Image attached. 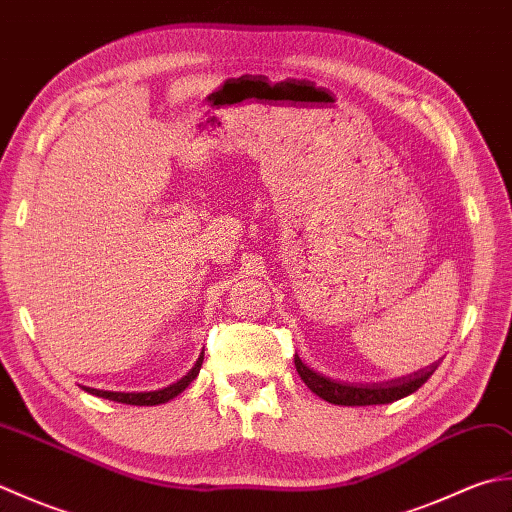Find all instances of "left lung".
<instances>
[{"mask_svg":"<svg viewBox=\"0 0 512 512\" xmlns=\"http://www.w3.org/2000/svg\"><path fill=\"white\" fill-rule=\"evenodd\" d=\"M297 372L303 383H306L314 394L319 398L332 402V405H343V407H367V405H387V402H394L405 398L413 391L420 389L431 374L436 372L438 365H429L427 369H420L413 376H405L398 380H387V383H372V385H354V383H339V380H332L328 376H321L312 372L308 365L301 363V358L295 356Z\"/></svg>","mask_w":512,"mask_h":512,"instance_id":"left-lung-1","label":"left lung"}]
</instances>
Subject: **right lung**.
<instances>
[{"label": "right lung", "instance_id": "1", "mask_svg": "<svg viewBox=\"0 0 512 512\" xmlns=\"http://www.w3.org/2000/svg\"><path fill=\"white\" fill-rule=\"evenodd\" d=\"M202 358L204 352L200 354L198 361H195L191 372L180 378L178 383H173L165 389H158V391H140V394H123V391H103V389H92V387H85L88 394H94L99 398H107V400H114V402H123V405H138V407H151V405H162V402H169L171 398H176L178 394H182L184 389L189 387L191 380L198 376L200 367H202Z\"/></svg>", "mask_w": 512, "mask_h": 512}]
</instances>
